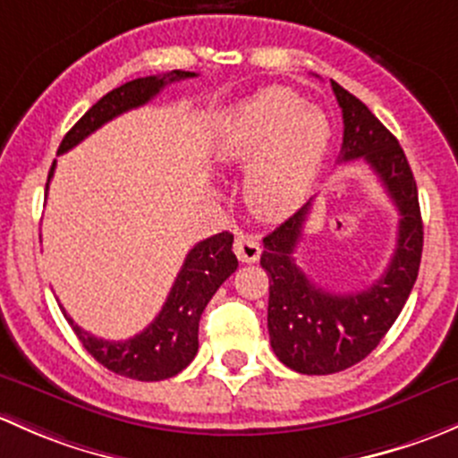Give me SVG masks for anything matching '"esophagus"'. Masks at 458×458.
Instances as JSON below:
<instances>
[{
    "instance_id": "34e87169",
    "label": "esophagus",
    "mask_w": 458,
    "mask_h": 458,
    "mask_svg": "<svg viewBox=\"0 0 458 458\" xmlns=\"http://www.w3.org/2000/svg\"><path fill=\"white\" fill-rule=\"evenodd\" d=\"M233 251L240 262H256L258 258H260L262 249L260 242H258L251 233H242V231H240L233 240Z\"/></svg>"
}]
</instances>
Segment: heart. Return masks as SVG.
Segmentation results:
<instances>
[{
  "mask_svg": "<svg viewBox=\"0 0 458 458\" xmlns=\"http://www.w3.org/2000/svg\"><path fill=\"white\" fill-rule=\"evenodd\" d=\"M331 139L324 110L304 106L289 88H264L225 114L211 149L220 163H247L242 196L249 211L260 220H280L309 194Z\"/></svg>",
  "mask_w": 458,
  "mask_h": 458,
  "instance_id": "heart-1",
  "label": "heart"
}]
</instances>
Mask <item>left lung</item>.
Listing matches in <instances>:
<instances>
[{"label": "left lung", "mask_w": 458, "mask_h": 458, "mask_svg": "<svg viewBox=\"0 0 458 458\" xmlns=\"http://www.w3.org/2000/svg\"><path fill=\"white\" fill-rule=\"evenodd\" d=\"M342 107L339 163L366 160L399 211L397 249L369 289L331 293L306 277L293 253L310 202L264 238L260 264L268 273V337L277 360L301 375H331L369 357L402 313L417 280L423 223L417 182L399 140L348 89L331 81Z\"/></svg>", "instance_id": "1"}]
</instances>
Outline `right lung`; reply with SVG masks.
<instances>
[{
    "label": "right lung",
    "instance_id": "add662e5",
    "mask_svg": "<svg viewBox=\"0 0 458 458\" xmlns=\"http://www.w3.org/2000/svg\"><path fill=\"white\" fill-rule=\"evenodd\" d=\"M191 77H196V72L172 70V72L160 74V77H140L123 83L121 88H114L106 97L98 98L74 123L72 130L61 140L56 154L72 149L74 145L88 139L92 131H97L98 127L116 119L123 112L152 101L167 83ZM55 165L56 163L50 167L48 182L53 178ZM48 182H46V191H48ZM231 244H233V235L229 231L198 242L187 253L176 282H174L172 291H169L167 300H165L163 309L154 318V322L145 331L123 339V342L94 337L92 333L83 331L81 327L72 322L64 306H61V310H64L72 331L77 333L83 348L107 370L139 381L169 379V377L187 369L196 357L198 324H200L202 310L214 298L216 291L220 289V284L238 268V258L231 251Z\"/></svg>",
    "mask_w": 458,
    "mask_h": 458
}]
</instances>
